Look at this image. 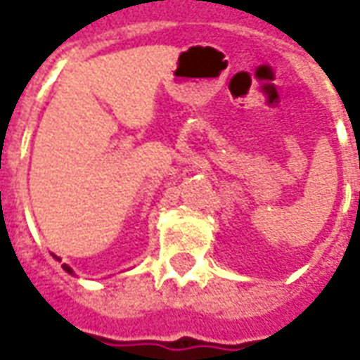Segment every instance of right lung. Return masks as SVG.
Here are the masks:
<instances>
[{
    "mask_svg": "<svg viewBox=\"0 0 360 360\" xmlns=\"http://www.w3.org/2000/svg\"><path fill=\"white\" fill-rule=\"evenodd\" d=\"M56 258H58V257H56ZM58 260H59V258H58ZM63 270L69 271V274H73V270H71V268H69V266H67V264H63Z\"/></svg>",
    "mask_w": 360,
    "mask_h": 360,
    "instance_id": "1",
    "label": "right lung"
}]
</instances>
